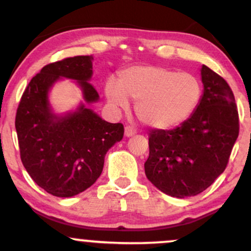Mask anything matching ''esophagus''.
Segmentation results:
<instances>
[{"instance_id":"esophagus-1","label":"esophagus","mask_w":251,"mask_h":251,"mask_svg":"<svg viewBox=\"0 0 251 251\" xmlns=\"http://www.w3.org/2000/svg\"><path fill=\"white\" fill-rule=\"evenodd\" d=\"M135 134V129L133 127H131V126H126L125 127V137H132V135Z\"/></svg>"}]
</instances>
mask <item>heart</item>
I'll list each match as a JSON object with an SVG mask.
<instances>
[{
  "label": "heart",
  "mask_w": 251,
  "mask_h": 251,
  "mask_svg": "<svg viewBox=\"0 0 251 251\" xmlns=\"http://www.w3.org/2000/svg\"><path fill=\"white\" fill-rule=\"evenodd\" d=\"M105 97L116 108L135 102V113L150 128L171 129L185 123L200 105L201 85L194 74L160 67L132 66L119 73L117 85L108 81Z\"/></svg>",
  "instance_id": "b5f03b06"
}]
</instances>
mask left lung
Segmentation results:
<instances>
[{"instance_id": "8db88e82", "label": "left lung", "mask_w": 251, "mask_h": 251, "mask_svg": "<svg viewBox=\"0 0 251 251\" xmlns=\"http://www.w3.org/2000/svg\"><path fill=\"white\" fill-rule=\"evenodd\" d=\"M203 94L191 117L174 129L150 133L148 179L176 198L208 189L226 168L240 131L232 91L223 77L201 66Z\"/></svg>"}]
</instances>
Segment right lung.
Instances as JSON below:
<instances>
[{
	"label": "right lung",
	"instance_id": "add662e5",
	"mask_svg": "<svg viewBox=\"0 0 251 251\" xmlns=\"http://www.w3.org/2000/svg\"><path fill=\"white\" fill-rule=\"evenodd\" d=\"M93 56H74L45 66L30 80L17 108L15 127L25 169L37 185L56 197H73L101 175L105 155L124 135L123 124H112L89 106L99 94L89 83ZM70 78L83 93L75 110L56 114L50 91Z\"/></svg>",
	"mask_w": 251,
	"mask_h": 251
}]
</instances>
